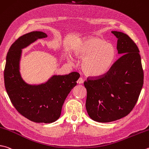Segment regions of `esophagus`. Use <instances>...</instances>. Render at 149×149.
I'll return each mask as SVG.
<instances>
[{
    "label": "esophagus",
    "instance_id": "34e87169",
    "mask_svg": "<svg viewBox=\"0 0 149 149\" xmlns=\"http://www.w3.org/2000/svg\"><path fill=\"white\" fill-rule=\"evenodd\" d=\"M77 83H79V84H83V78L79 77V79H78V80H77Z\"/></svg>",
    "mask_w": 149,
    "mask_h": 149
}]
</instances>
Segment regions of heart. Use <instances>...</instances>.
Here are the masks:
<instances>
[{"label": "heart", "mask_w": 149, "mask_h": 149, "mask_svg": "<svg viewBox=\"0 0 149 149\" xmlns=\"http://www.w3.org/2000/svg\"><path fill=\"white\" fill-rule=\"evenodd\" d=\"M73 53L83 58L81 68L86 75L100 76L109 71L116 56V49L111 43L97 36H90L75 45ZM71 61V58L68 57Z\"/></svg>", "instance_id": "b5f03b06"}]
</instances>
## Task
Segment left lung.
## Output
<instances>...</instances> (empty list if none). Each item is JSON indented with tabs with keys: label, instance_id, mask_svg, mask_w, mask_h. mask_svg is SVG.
Segmentation results:
<instances>
[{
	"label": "left lung",
	"instance_id": "8db88e82",
	"mask_svg": "<svg viewBox=\"0 0 149 149\" xmlns=\"http://www.w3.org/2000/svg\"><path fill=\"white\" fill-rule=\"evenodd\" d=\"M117 37V49L122 55L102 77L88 79L86 109L91 119L109 123L128 115L138 100L143 85L139 51L128 35L111 31Z\"/></svg>",
	"mask_w": 149,
	"mask_h": 149
}]
</instances>
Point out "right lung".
Instances as JSON below:
<instances>
[{
  "mask_svg": "<svg viewBox=\"0 0 149 149\" xmlns=\"http://www.w3.org/2000/svg\"><path fill=\"white\" fill-rule=\"evenodd\" d=\"M46 37L45 32L33 31L19 38L8 52L4 72L5 88L13 105L21 115L38 123H52L58 119L64 102L79 77L77 72H72L53 75L39 85L23 80L19 65L22 49Z\"/></svg>",
  "mask_w": 149,
  "mask_h": 149,
  "instance_id": "add662e5",
  "label": "right lung"
}]
</instances>
